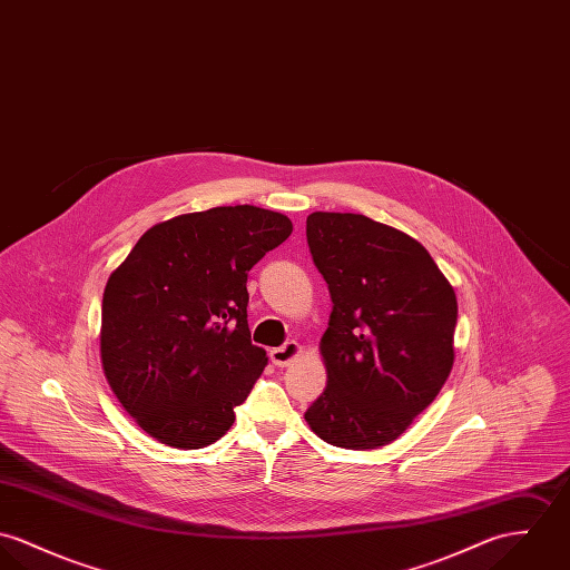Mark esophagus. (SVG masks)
<instances>
[{
    "instance_id": "34e87169",
    "label": "esophagus",
    "mask_w": 570,
    "mask_h": 570,
    "mask_svg": "<svg viewBox=\"0 0 570 570\" xmlns=\"http://www.w3.org/2000/svg\"><path fill=\"white\" fill-rule=\"evenodd\" d=\"M302 352V345L297 341H286L282 347L271 350V361L277 367H288Z\"/></svg>"
}]
</instances>
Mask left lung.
I'll use <instances>...</instances> for the list:
<instances>
[{
	"label": "left lung",
	"instance_id": "8db88e82",
	"mask_svg": "<svg viewBox=\"0 0 570 570\" xmlns=\"http://www.w3.org/2000/svg\"><path fill=\"white\" fill-rule=\"evenodd\" d=\"M306 236L332 297L321 338L327 386L306 422L338 448L386 445L450 376L454 291L417 240L363 214L315 212Z\"/></svg>",
	"mask_w": 570,
	"mask_h": 570
}]
</instances>
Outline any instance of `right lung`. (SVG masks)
<instances>
[{
	"label": "right lung",
	"instance_id": "add662e5",
	"mask_svg": "<svg viewBox=\"0 0 570 570\" xmlns=\"http://www.w3.org/2000/svg\"><path fill=\"white\" fill-rule=\"evenodd\" d=\"M293 223L254 205L212 207L150 227L111 273L100 354L128 415L157 442L220 440L264 372L247 277Z\"/></svg>",
	"mask_w": 570,
	"mask_h": 570
}]
</instances>
